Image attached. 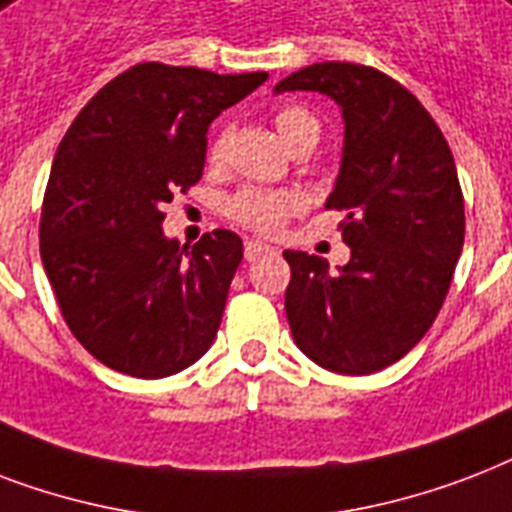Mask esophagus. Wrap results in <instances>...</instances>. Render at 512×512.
Returning a JSON list of instances; mask_svg holds the SVG:
<instances>
[{"mask_svg":"<svg viewBox=\"0 0 512 512\" xmlns=\"http://www.w3.org/2000/svg\"><path fill=\"white\" fill-rule=\"evenodd\" d=\"M275 248L267 243H259V240H248L245 243V259L248 261H256V259H264V256H272Z\"/></svg>","mask_w":512,"mask_h":512,"instance_id":"1","label":"esophagus"}]
</instances>
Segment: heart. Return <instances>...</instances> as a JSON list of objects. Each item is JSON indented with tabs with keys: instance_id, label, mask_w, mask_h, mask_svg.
I'll use <instances>...</instances> for the list:
<instances>
[{
	"instance_id": "obj_1",
	"label": "heart",
	"mask_w": 512,
	"mask_h": 512,
	"mask_svg": "<svg viewBox=\"0 0 512 512\" xmlns=\"http://www.w3.org/2000/svg\"><path fill=\"white\" fill-rule=\"evenodd\" d=\"M277 133L283 136L285 144H291L293 138L307 133V130L318 128V120L312 117L307 109L301 106H285L280 109V114L275 117ZM227 133H221L216 141L211 144V162L224 160V152H227ZM301 200L296 192H264V189H243L237 192L232 200L227 202L229 216L243 224L245 229H253V232H261V235H275L280 232L288 216H293L296 211H301Z\"/></svg>"
}]
</instances>
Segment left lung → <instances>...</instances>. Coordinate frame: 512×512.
<instances>
[{"label":"left lung","mask_w":512,"mask_h":512,"mask_svg":"<svg viewBox=\"0 0 512 512\" xmlns=\"http://www.w3.org/2000/svg\"><path fill=\"white\" fill-rule=\"evenodd\" d=\"M312 90L339 104L344 149L326 208L344 213L339 272L285 251V315L318 366L363 376L392 366L430 331L465 243V202L441 128L406 87L358 63H312L275 93Z\"/></svg>","instance_id":"1"}]
</instances>
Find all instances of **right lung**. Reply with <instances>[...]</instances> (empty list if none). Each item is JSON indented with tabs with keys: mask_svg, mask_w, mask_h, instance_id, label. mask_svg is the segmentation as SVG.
Returning <instances> with one entry per match:
<instances>
[{
	"mask_svg": "<svg viewBox=\"0 0 512 512\" xmlns=\"http://www.w3.org/2000/svg\"><path fill=\"white\" fill-rule=\"evenodd\" d=\"M267 79L138 63L87 101L55 152L39 253L61 315L95 360L162 379L200 360L221 326L243 240L216 229L181 248L162 205L197 184L208 128Z\"/></svg>",
	"mask_w": 512,
	"mask_h": 512,
	"instance_id": "add662e5",
	"label": "right lung"
}]
</instances>
